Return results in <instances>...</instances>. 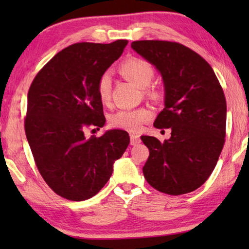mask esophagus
Instances as JSON below:
<instances>
[{"label": "esophagus", "mask_w": 249, "mask_h": 249, "mask_svg": "<svg viewBox=\"0 0 249 249\" xmlns=\"http://www.w3.org/2000/svg\"><path fill=\"white\" fill-rule=\"evenodd\" d=\"M142 141H141V137L138 136L136 134H130V145H137L140 144Z\"/></svg>", "instance_id": "obj_1"}]
</instances>
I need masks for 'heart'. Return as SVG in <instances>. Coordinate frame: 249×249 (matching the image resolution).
Here are the masks:
<instances>
[{"instance_id":"heart-1","label":"heart","mask_w":249,"mask_h":249,"mask_svg":"<svg viewBox=\"0 0 249 249\" xmlns=\"http://www.w3.org/2000/svg\"><path fill=\"white\" fill-rule=\"evenodd\" d=\"M120 70L128 81L141 89L148 87L154 77L153 67L142 59H129L121 66ZM111 91L112 77L108 72H105L101 75L96 84V93L103 104H107L111 99ZM149 117L150 111L147 108L121 109L112 115L111 125L113 127L125 129L128 132H138L142 127V124L149 120Z\"/></svg>"}]
</instances>
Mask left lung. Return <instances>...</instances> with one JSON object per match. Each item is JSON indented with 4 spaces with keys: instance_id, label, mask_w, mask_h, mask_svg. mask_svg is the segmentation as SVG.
Here are the masks:
<instances>
[{
    "instance_id": "8db88e82",
    "label": "left lung",
    "mask_w": 249,
    "mask_h": 249,
    "mask_svg": "<svg viewBox=\"0 0 249 249\" xmlns=\"http://www.w3.org/2000/svg\"><path fill=\"white\" fill-rule=\"evenodd\" d=\"M130 46L161 75L165 107L154 126L171 128L163 142L142 136L149 149L145 178L167 195L195 191L212 174L224 145L226 101L221 84L212 67L183 45L138 40Z\"/></svg>"
}]
</instances>
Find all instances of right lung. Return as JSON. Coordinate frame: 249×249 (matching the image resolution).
I'll return each mask as SVG.
<instances>
[{
	"mask_svg": "<svg viewBox=\"0 0 249 249\" xmlns=\"http://www.w3.org/2000/svg\"><path fill=\"white\" fill-rule=\"evenodd\" d=\"M128 44L79 43L62 49L34 79L27 95L25 133L41 177L62 197L95 196L129 144L128 133L107 130L87 138L88 126L103 127L96 84Z\"/></svg>",
	"mask_w": 249,
	"mask_h": 249,
	"instance_id": "right-lung-1",
	"label": "right lung"
}]
</instances>
